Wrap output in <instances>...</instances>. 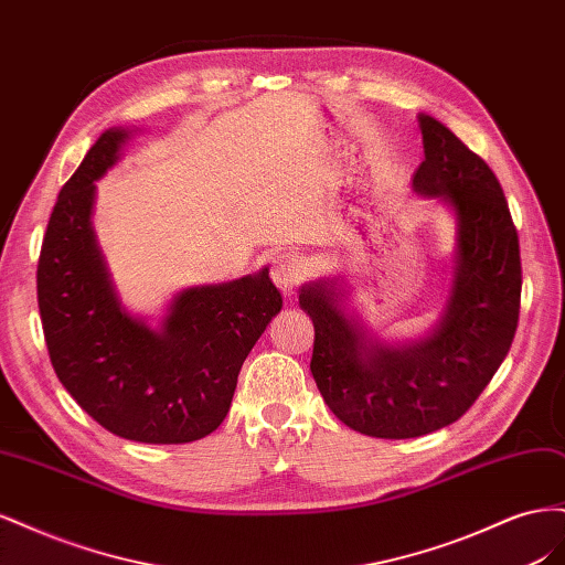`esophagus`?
<instances>
[{
	"label": "esophagus",
	"instance_id": "esophagus-1",
	"mask_svg": "<svg viewBox=\"0 0 565 565\" xmlns=\"http://www.w3.org/2000/svg\"><path fill=\"white\" fill-rule=\"evenodd\" d=\"M309 259L306 256L297 254V252H287V254H280L273 259V266H270V278L273 282H276L285 295H292L295 289L309 278Z\"/></svg>",
	"mask_w": 565,
	"mask_h": 565
}]
</instances>
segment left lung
Masks as SVG:
<instances>
[{
	"label": "left lung",
	"mask_w": 565,
	"mask_h": 565,
	"mask_svg": "<svg viewBox=\"0 0 565 565\" xmlns=\"http://www.w3.org/2000/svg\"><path fill=\"white\" fill-rule=\"evenodd\" d=\"M419 195L457 216V262L448 311L415 347L367 339L330 282L301 289L316 328L311 372L332 413L374 438H417L457 422L507 358L521 311V249L502 185L483 158L429 115H419Z\"/></svg>",
	"instance_id": "8db88e82"
}]
</instances>
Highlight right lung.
Here are the masks:
<instances>
[{"instance_id": "1", "label": "right lung", "mask_w": 565, "mask_h": 565, "mask_svg": "<svg viewBox=\"0 0 565 565\" xmlns=\"http://www.w3.org/2000/svg\"><path fill=\"white\" fill-rule=\"evenodd\" d=\"M125 129H108L67 179L38 264V303L51 365L77 405L110 434L191 443L226 419L247 353L282 309L268 270L181 292L162 330L117 301L92 231L96 179Z\"/></svg>"}]
</instances>
